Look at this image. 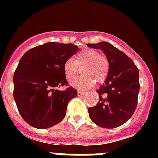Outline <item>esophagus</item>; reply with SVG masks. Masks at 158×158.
Returning a JSON list of instances; mask_svg holds the SVG:
<instances>
[{"label":"esophagus","mask_w":158,"mask_h":158,"mask_svg":"<svg viewBox=\"0 0 158 158\" xmlns=\"http://www.w3.org/2000/svg\"><path fill=\"white\" fill-rule=\"evenodd\" d=\"M85 92H83V91H78V96H82V95H85Z\"/></svg>","instance_id":"34e87169"}]
</instances>
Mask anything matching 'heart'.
I'll use <instances>...</instances> for the list:
<instances>
[{
  "label": "heart",
  "instance_id": "obj_1",
  "mask_svg": "<svg viewBox=\"0 0 158 158\" xmlns=\"http://www.w3.org/2000/svg\"><path fill=\"white\" fill-rule=\"evenodd\" d=\"M82 68V76L70 82L74 88L86 89L95 85V82L101 83L107 78L109 72V63L104 56L98 51L85 49L79 52L74 60L68 59L63 64V73L67 80H72Z\"/></svg>",
  "mask_w": 158,
  "mask_h": 158
}]
</instances>
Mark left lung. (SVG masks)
<instances>
[{
	"instance_id": "obj_1",
	"label": "left lung",
	"mask_w": 158,
	"mask_h": 158,
	"mask_svg": "<svg viewBox=\"0 0 158 158\" xmlns=\"http://www.w3.org/2000/svg\"><path fill=\"white\" fill-rule=\"evenodd\" d=\"M102 50L109 63L104 84L96 91L99 102L89 108L91 120L98 126L114 128L125 124L135 112L139 93V71L130 58L108 42L88 44Z\"/></svg>"
}]
</instances>
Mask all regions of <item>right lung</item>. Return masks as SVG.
Instances as JSON below:
<instances>
[{"label":"right lung","mask_w":158,"mask_h":158,"mask_svg":"<svg viewBox=\"0 0 158 158\" xmlns=\"http://www.w3.org/2000/svg\"><path fill=\"white\" fill-rule=\"evenodd\" d=\"M79 50L73 44L49 42L30 49L14 74V98L23 120L36 128H48L64 118L77 90L69 87L63 73L65 61Z\"/></svg>","instance_id":"obj_1"}]
</instances>
